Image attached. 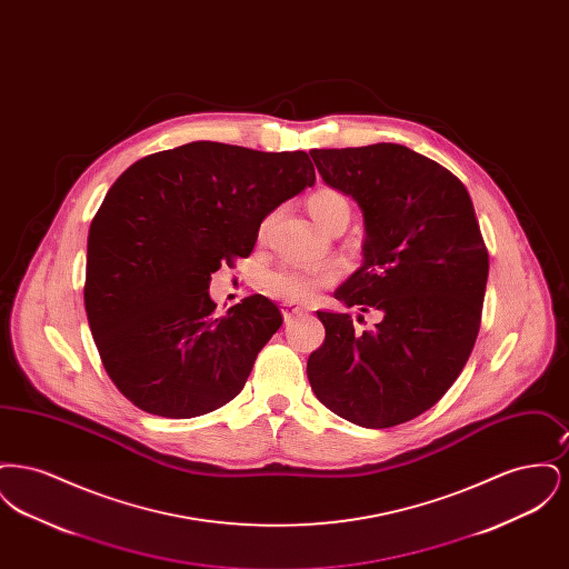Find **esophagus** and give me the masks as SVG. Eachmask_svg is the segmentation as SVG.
Listing matches in <instances>:
<instances>
[{
	"instance_id": "esophagus-1",
	"label": "esophagus",
	"mask_w": 569,
	"mask_h": 569,
	"mask_svg": "<svg viewBox=\"0 0 569 569\" xmlns=\"http://www.w3.org/2000/svg\"><path fill=\"white\" fill-rule=\"evenodd\" d=\"M281 313H283V320H286V322H290V320H295V318H298V316H302V309L292 307V305H283Z\"/></svg>"
}]
</instances>
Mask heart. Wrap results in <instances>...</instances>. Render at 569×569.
Segmentation results:
<instances>
[{
    "label": "heart",
    "instance_id": "b5f03b06",
    "mask_svg": "<svg viewBox=\"0 0 569 569\" xmlns=\"http://www.w3.org/2000/svg\"><path fill=\"white\" fill-rule=\"evenodd\" d=\"M307 211L320 228H330L335 221L350 219V202L339 191L316 190L307 198ZM332 281L330 271H307L297 267H281L264 277V288L272 297L290 302H307Z\"/></svg>",
    "mask_w": 569,
    "mask_h": 569
}]
</instances>
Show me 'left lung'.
<instances>
[{"instance_id": "left-lung-1", "label": "left lung", "mask_w": 569, "mask_h": 569, "mask_svg": "<svg viewBox=\"0 0 569 569\" xmlns=\"http://www.w3.org/2000/svg\"><path fill=\"white\" fill-rule=\"evenodd\" d=\"M309 156L365 219L362 264L335 298L381 320L356 332L350 313L318 311L326 339L307 378L330 411L358 427L403 425L448 392L480 330L488 253L473 202L450 170L403 144Z\"/></svg>"}]
</instances>
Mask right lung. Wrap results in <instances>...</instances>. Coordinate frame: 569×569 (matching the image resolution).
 <instances>
[{
    "mask_svg": "<svg viewBox=\"0 0 569 569\" xmlns=\"http://www.w3.org/2000/svg\"><path fill=\"white\" fill-rule=\"evenodd\" d=\"M313 183L305 151L211 140L147 156L112 183L87 237L84 311L123 397L179 420L243 390L281 311L253 295L216 318L211 274L247 258L262 219Z\"/></svg>",
    "mask_w": 569,
    "mask_h": 569,
    "instance_id": "add662e5",
    "label": "right lung"
}]
</instances>
